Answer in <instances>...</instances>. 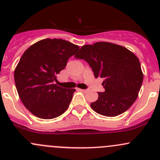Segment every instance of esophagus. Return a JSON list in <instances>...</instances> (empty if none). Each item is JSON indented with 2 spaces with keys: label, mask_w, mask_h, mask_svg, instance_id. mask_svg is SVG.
I'll list each match as a JSON object with an SVG mask.
<instances>
[{
  "label": "esophagus",
  "mask_w": 160,
  "mask_h": 160,
  "mask_svg": "<svg viewBox=\"0 0 160 160\" xmlns=\"http://www.w3.org/2000/svg\"><path fill=\"white\" fill-rule=\"evenodd\" d=\"M78 91H80V92H87V90H85V89H81V88H78Z\"/></svg>",
  "instance_id": "1"
}]
</instances>
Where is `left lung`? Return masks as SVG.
Listing matches in <instances>:
<instances>
[{"label":"left lung","mask_w":160,"mask_h":160,"mask_svg":"<svg viewBox=\"0 0 160 160\" xmlns=\"http://www.w3.org/2000/svg\"><path fill=\"white\" fill-rule=\"evenodd\" d=\"M89 64L95 78H103L104 92H98L91 108L102 116L114 117L129 109L137 98L143 81L139 58L123 46L96 42L81 48L75 55Z\"/></svg>","instance_id":"obj_1"}]
</instances>
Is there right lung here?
I'll return each mask as SVG.
<instances>
[{"label": "right lung", "mask_w": 160, "mask_h": 160, "mask_svg": "<svg viewBox=\"0 0 160 160\" xmlns=\"http://www.w3.org/2000/svg\"><path fill=\"white\" fill-rule=\"evenodd\" d=\"M78 50L68 41L46 38L24 52L14 69V82L20 99L34 116L51 119L68 109L75 89L62 88L54 81Z\"/></svg>", "instance_id": "1"}]
</instances>
